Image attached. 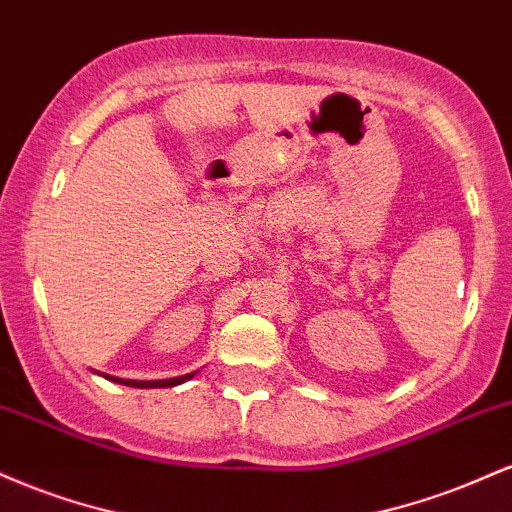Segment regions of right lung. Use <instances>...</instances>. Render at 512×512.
Wrapping results in <instances>:
<instances>
[{
	"instance_id": "obj_1",
	"label": "right lung",
	"mask_w": 512,
	"mask_h": 512,
	"mask_svg": "<svg viewBox=\"0 0 512 512\" xmlns=\"http://www.w3.org/2000/svg\"><path fill=\"white\" fill-rule=\"evenodd\" d=\"M192 375H182V378H170V380H120V378H110V375H105L108 380H117V383L122 385H129V387H173V385H180L185 383V380H190Z\"/></svg>"
}]
</instances>
